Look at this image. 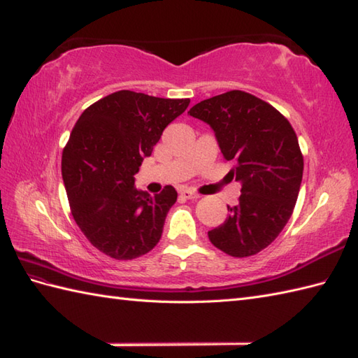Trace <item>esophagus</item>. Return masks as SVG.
Wrapping results in <instances>:
<instances>
[{
	"instance_id": "obj_1",
	"label": "esophagus",
	"mask_w": 358,
	"mask_h": 358,
	"mask_svg": "<svg viewBox=\"0 0 358 358\" xmlns=\"http://www.w3.org/2000/svg\"><path fill=\"white\" fill-rule=\"evenodd\" d=\"M180 194L184 196L185 199H199V197H201V194L193 192V189H184V192H182Z\"/></svg>"
}]
</instances>
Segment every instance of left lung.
I'll return each instance as SVG.
<instances>
[{"mask_svg":"<svg viewBox=\"0 0 358 358\" xmlns=\"http://www.w3.org/2000/svg\"><path fill=\"white\" fill-rule=\"evenodd\" d=\"M188 113L211 127L233 162L228 174L242 184L239 203L228 206L208 239L228 256H254L275 241L296 205L303 176L296 131L273 106L242 90L201 101Z\"/></svg>","mask_w":358,"mask_h":358,"instance_id":"1","label":"left lung"}]
</instances>
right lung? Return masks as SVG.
<instances>
[{
  "mask_svg": "<svg viewBox=\"0 0 358 358\" xmlns=\"http://www.w3.org/2000/svg\"><path fill=\"white\" fill-rule=\"evenodd\" d=\"M188 104L115 92L85 108L70 133L61 162L70 210L90 243L112 259L141 257L161 239L176 189L150 196L134 187V174Z\"/></svg>",
  "mask_w": 358,
  "mask_h": 358,
  "instance_id": "obj_1",
  "label": "right lung"
}]
</instances>
